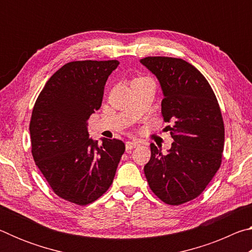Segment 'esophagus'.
Returning <instances> with one entry per match:
<instances>
[{
    "mask_svg": "<svg viewBox=\"0 0 252 252\" xmlns=\"http://www.w3.org/2000/svg\"><path fill=\"white\" fill-rule=\"evenodd\" d=\"M140 144V141H138V140H132V141H126V149L127 151L131 150V149H133L135 147H138Z\"/></svg>",
    "mask_w": 252,
    "mask_h": 252,
    "instance_id": "esophagus-1",
    "label": "esophagus"
}]
</instances>
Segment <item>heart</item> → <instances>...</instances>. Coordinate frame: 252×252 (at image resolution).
I'll use <instances>...</instances> for the list:
<instances>
[{
  "instance_id": "b5f03b06",
  "label": "heart",
  "mask_w": 252,
  "mask_h": 252,
  "mask_svg": "<svg viewBox=\"0 0 252 252\" xmlns=\"http://www.w3.org/2000/svg\"><path fill=\"white\" fill-rule=\"evenodd\" d=\"M138 79H143V78H138ZM138 79H135V80H138Z\"/></svg>"
}]
</instances>
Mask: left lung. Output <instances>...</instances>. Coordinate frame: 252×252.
Segmentation results:
<instances>
[{
    "mask_svg": "<svg viewBox=\"0 0 252 252\" xmlns=\"http://www.w3.org/2000/svg\"><path fill=\"white\" fill-rule=\"evenodd\" d=\"M159 81L161 112L173 139L162 152L151 143L144 174L158 198L179 206L201 194L218 171L224 126L218 101L200 71L182 59L148 57L140 60Z\"/></svg>",
    "mask_w": 252,
    "mask_h": 252,
    "instance_id": "8db88e82",
    "label": "left lung"
}]
</instances>
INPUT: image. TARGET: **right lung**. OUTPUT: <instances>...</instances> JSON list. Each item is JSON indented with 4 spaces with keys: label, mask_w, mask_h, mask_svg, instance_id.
I'll list each match as a JSON object with an SVG mask.
<instances>
[{
    "label": "right lung",
    "mask_w": 252,
    "mask_h": 252,
    "mask_svg": "<svg viewBox=\"0 0 252 252\" xmlns=\"http://www.w3.org/2000/svg\"><path fill=\"white\" fill-rule=\"evenodd\" d=\"M120 64L74 61L59 69L34 104L30 134L32 156L52 190L85 206L100 198L116 176L126 147L121 140L90 138L88 120L100 109L109 75Z\"/></svg>",
    "instance_id": "1"
}]
</instances>
